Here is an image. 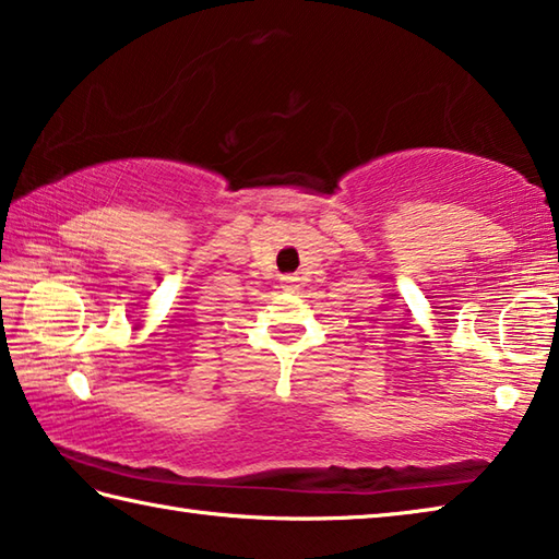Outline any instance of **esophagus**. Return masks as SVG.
I'll list each match as a JSON object with an SVG mask.
<instances>
[{
  "mask_svg": "<svg viewBox=\"0 0 559 559\" xmlns=\"http://www.w3.org/2000/svg\"><path fill=\"white\" fill-rule=\"evenodd\" d=\"M281 281H283V288H286V290H298V286H300L298 276H283Z\"/></svg>",
  "mask_w": 559,
  "mask_h": 559,
  "instance_id": "obj_1",
  "label": "esophagus"
}]
</instances>
